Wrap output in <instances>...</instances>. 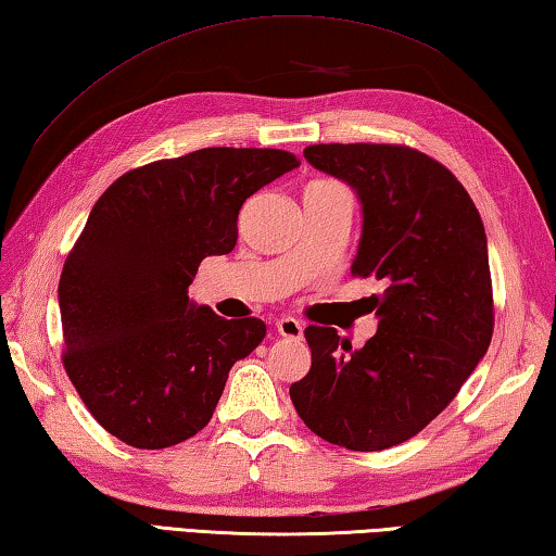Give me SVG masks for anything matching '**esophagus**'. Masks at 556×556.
<instances>
[{
	"mask_svg": "<svg viewBox=\"0 0 556 556\" xmlns=\"http://www.w3.org/2000/svg\"><path fill=\"white\" fill-rule=\"evenodd\" d=\"M275 328H277V332H279L281 338H289V340H301V338H304V326H301V320L291 318V316L279 318L275 323Z\"/></svg>",
	"mask_w": 556,
	"mask_h": 556,
	"instance_id": "34e87169",
	"label": "esophagus"
}]
</instances>
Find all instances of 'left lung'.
Segmentation results:
<instances>
[{
	"label": "left lung",
	"mask_w": 556,
	"mask_h": 556,
	"mask_svg": "<svg viewBox=\"0 0 556 556\" xmlns=\"http://www.w3.org/2000/svg\"><path fill=\"white\" fill-rule=\"evenodd\" d=\"M304 157L355 191L362 236L352 271L377 277V332L362 348L306 328L311 371L291 383L301 420L332 445H399L447 408L493 332L489 245L457 177L403 146H308Z\"/></svg>",
	"instance_id": "8db88e82"
}]
</instances>
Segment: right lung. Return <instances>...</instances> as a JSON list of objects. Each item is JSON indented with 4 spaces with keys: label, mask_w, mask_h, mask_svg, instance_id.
Masks as SVG:
<instances>
[{
    "label": "right lung",
    "mask_w": 556,
    "mask_h": 556,
    "mask_svg": "<svg viewBox=\"0 0 556 556\" xmlns=\"http://www.w3.org/2000/svg\"><path fill=\"white\" fill-rule=\"evenodd\" d=\"M299 167L287 150L201 148L130 169L89 214L60 275L65 369L89 413L140 450L206 426L230 367L265 338L191 301L201 260L228 255L238 211Z\"/></svg>",
    "instance_id": "1"
}]
</instances>
